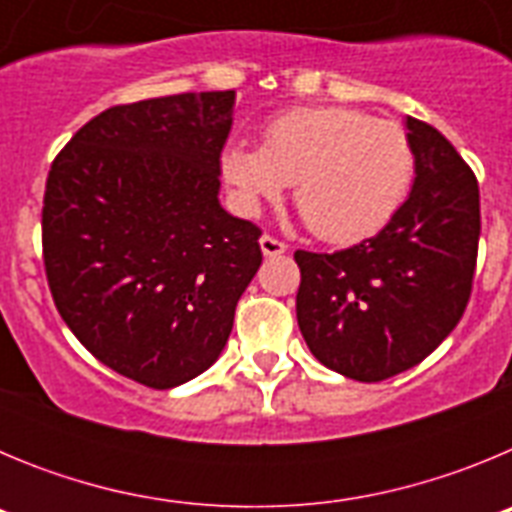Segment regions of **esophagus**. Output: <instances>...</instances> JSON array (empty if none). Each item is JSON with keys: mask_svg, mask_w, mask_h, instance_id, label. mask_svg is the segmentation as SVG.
Masks as SVG:
<instances>
[{"mask_svg": "<svg viewBox=\"0 0 512 512\" xmlns=\"http://www.w3.org/2000/svg\"><path fill=\"white\" fill-rule=\"evenodd\" d=\"M261 251H264V256H282L284 251H287V243L279 241V238H274V235H261Z\"/></svg>", "mask_w": 512, "mask_h": 512, "instance_id": "obj_1", "label": "esophagus"}]
</instances>
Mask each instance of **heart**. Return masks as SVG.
Returning <instances> with one entry per match:
<instances>
[{
  "instance_id": "b5f03b06",
  "label": "heart",
  "mask_w": 512,
  "mask_h": 512,
  "mask_svg": "<svg viewBox=\"0 0 512 512\" xmlns=\"http://www.w3.org/2000/svg\"><path fill=\"white\" fill-rule=\"evenodd\" d=\"M223 176L246 210L295 184V205L330 243L364 241L400 210L415 176L408 133L351 107H297L271 117L264 146L230 143Z\"/></svg>"
}]
</instances>
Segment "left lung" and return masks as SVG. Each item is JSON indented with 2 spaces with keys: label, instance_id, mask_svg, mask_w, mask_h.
<instances>
[{
  "label": "left lung",
  "instance_id": "1",
  "mask_svg": "<svg viewBox=\"0 0 512 512\" xmlns=\"http://www.w3.org/2000/svg\"><path fill=\"white\" fill-rule=\"evenodd\" d=\"M413 192L374 238L295 251L297 325L312 356L382 382L436 351L467 310L479 246V184L449 140L408 117Z\"/></svg>",
  "mask_w": 512,
  "mask_h": 512
}]
</instances>
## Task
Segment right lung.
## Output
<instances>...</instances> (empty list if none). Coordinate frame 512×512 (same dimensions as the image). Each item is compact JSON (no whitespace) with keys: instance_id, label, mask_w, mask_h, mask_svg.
Instances as JSON below:
<instances>
[{"instance_id":"right-lung-1","label":"right lung","mask_w":512,"mask_h":512,"mask_svg":"<svg viewBox=\"0 0 512 512\" xmlns=\"http://www.w3.org/2000/svg\"><path fill=\"white\" fill-rule=\"evenodd\" d=\"M235 92L117 104L53 158L43 264L63 323L112 372L171 390L210 369L261 266L217 202Z\"/></svg>"}]
</instances>
